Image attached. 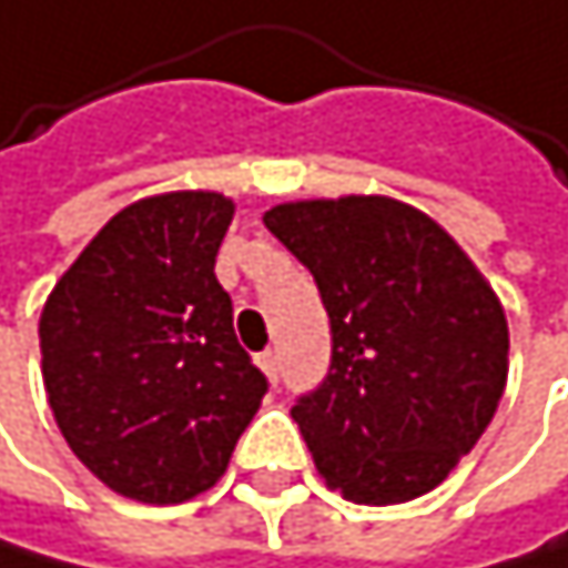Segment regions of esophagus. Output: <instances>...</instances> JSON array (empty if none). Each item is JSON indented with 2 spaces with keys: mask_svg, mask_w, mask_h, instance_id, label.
<instances>
[{
  "mask_svg": "<svg viewBox=\"0 0 568 568\" xmlns=\"http://www.w3.org/2000/svg\"><path fill=\"white\" fill-rule=\"evenodd\" d=\"M256 361H260V367L270 375V382H277V371H281V367H277V351H263Z\"/></svg>",
  "mask_w": 568,
  "mask_h": 568,
  "instance_id": "esophagus-1",
  "label": "esophagus"
}]
</instances>
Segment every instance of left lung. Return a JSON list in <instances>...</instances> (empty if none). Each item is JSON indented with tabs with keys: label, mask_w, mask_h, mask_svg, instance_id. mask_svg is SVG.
Here are the masks:
<instances>
[{
	"label": "left lung",
	"mask_w": 568,
	"mask_h": 568,
	"mask_svg": "<svg viewBox=\"0 0 568 568\" xmlns=\"http://www.w3.org/2000/svg\"><path fill=\"white\" fill-rule=\"evenodd\" d=\"M315 277L329 371L291 416L318 475L367 507L447 479L507 385V315L434 217L392 197L277 204L263 214Z\"/></svg>",
	"instance_id": "1"
}]
</instances>
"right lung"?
I'll use <instances>...</instances> for the list:
<instances>
[{
    "instance_id": "1",
    "label": "right lung",
    "mask_w": 568,
    "mask_h": 568,
    "mask_svg": "<svg viewBox=\"0 0 568 568\" xmlns=\"http://www.w3.org/2000/svg\"><path fill=\"white\" fill-rule=\"evenodd\" d=\"M222 193L183 190L113 214L41 312L44 388L61 437L113 493L183 504L225 475L266 395L232 329L214 256Z\"/></svg>"
}]
</instances>
